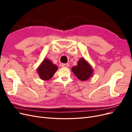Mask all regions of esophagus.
Segmentation results:
<instances>
[{
  "label": "esophagus",
  "mask_w": 132,
  "mask_h": 132,
  "mask_svg": "<svg viewBox=\"0 0 132 132\" xmlns=\"http://www.w3.org/2000/svg\"><path fill=\"white\" fill-rule=\"evenodd\" d=\"M61 65H62V67L68 68V67H69V64H68V63H63V64H62Z\"/></svg>",
  "instance_id": "esophagus-1"
}]
</instances>
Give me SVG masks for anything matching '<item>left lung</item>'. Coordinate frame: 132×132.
<instances>
[{
	"label": "left lung",
	"mask_w": 132,
	"mask_h": 132,
	"mask_svg": "<svg viewBox=\"0 0 132 132\" xmlns=\"http://www.w3.org/2000/svg\"><path fill=\"white\" fill-rule=\"evenodd\" d=\"M75 75L80 80L85 81L88 80L93 74V69L86 60L81 58L78 62V65L71 68Z\"/></svg>",
	"instance_id": "left-lung-1"
}]
</instances>
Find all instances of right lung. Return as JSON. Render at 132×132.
Returning <instances> with one entry per match:
<instances>
[{
	"label": "right lung",
	"mask_w": 132,
	"mask_h": 132,
	"mask_svg": "<svg viewBox=\"0 0 132 132\" xmlns=\"http://www.w3.org/2000/svg\"><path fill=\"white\" fill-rule=\"evenodd\" d=\"M58 69L56 65L54 64L50 60L44 59L37 69L39 78L43 80H48L52 78Z\"/></svg>",
	"instance_id": "1"
}]
</instances>
